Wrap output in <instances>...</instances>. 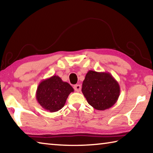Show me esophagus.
<instances>
[{
    "label": "esophagus",
    "mask_w": 153,
    "mask_h": 153,
    "mask_svg": "<svg viewBox=\"0 0 153 153\" xmlns=\"http://www.w3.org/2000/svg\"><path fill=\"white\" fill-rule=\"evenodd\" d=\"M74 88V90H76V92H79L80 90H81V88H82L81 85H79V84H76V85H75Z\"/></svg>",
    "instance_id": "1"
}]
</instances>
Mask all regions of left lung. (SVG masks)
I'll return each mask as SVG.
<instances>
[{"mask_svg":"<svg viewBox=\"0 0 153 153\" xmlns=\"http://www.w3.org/2000/svg\"><path fill=\"white\" fill-rule=\"evenodd\" d=\"M82 92L90 105L97 110L104 111L117 101L120 87L108 72L90 70L83 81Z\"/></svg>","mask_w":153,"mask_h":153,"instance_id":"left-lung-1","label":"left lung"}]
</instances>
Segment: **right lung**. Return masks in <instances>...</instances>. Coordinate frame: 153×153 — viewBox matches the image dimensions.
Masks as SVG:
<instances>
[{"label":"right lung","instance_id":"1","mask_svg":"<svg viewBox=\"0 0 153 153\" xmlns=\"http://www.w3.org/2000/svg\"><path fill=\"white\" fill-rule=\"evenodd\" d=\"M74 90L58 76H53L41 82L36 90V100L44 109L56 112L64 107L67 98Z\"/></svg>","mask_w":153,"mask_h":153}]
</instances>
